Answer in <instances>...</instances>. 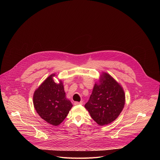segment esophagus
Wrapping results in <instances>:
<instances>
[{"label":"esophagus","mask_w":160,"mask_h":160,"mask_svg":"<svg viewBox=\"0 0 160 160\" xmlns=\"http://www.w3.org/2000/svg\"><path fill=\"white\" fill-rule=\"evenodd\" d=\"M74 105H82V102H75L74 103Z\"/></svg>","instance_id":"obj_1"}]
</instances>
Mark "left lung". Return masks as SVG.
<instances>
[{
    "label": "left lung",
    "mask_w": 160,
    "mask_h": 160,
    "mask_svg": "<svg viewBox=\"0 0 160 160\" xmlns=\"http://www.w3.org/2000/svg\"><path fill=\"white\" fill-rule=\"evenodd\" d=\"M124 104L125 94L121 86L109 74L103 72L84 107L92 118L98 125L103 126L114 121Z\"/></svg>",
    "instance_id": "obj_1"
}]
</instances>
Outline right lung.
<instances>
[{
    "label": "right lung",
    "instance_id": "right-lung-1",
    "mask_svg": "<svg viewBox=\"0 0 160 160\" xmlns=\"http://www.w3.org/2000/svg\"><path fill=\"white\" fill-rule=\"evenodd\" d=\"M55 74L49 76L35 91L34 107L38 114L47 122L58 126L65 119L72 107L66 98L63 84L54 82Z\"/></svg>",
    "mask_w": 160,
    "mask_h": 160
}]
</instances>
